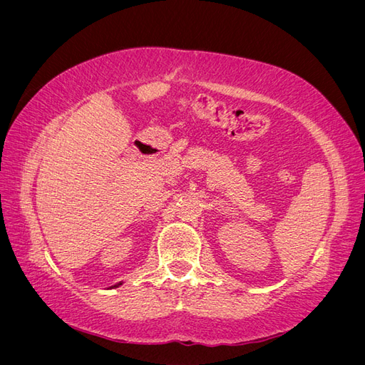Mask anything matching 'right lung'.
Masks as SVG:
<instances>
[{"instance_id": "obj_1", "label": "right lung", "mask_w": 365, "mask_h": 365, "mask_svg": "<svg viewBox=\"0 0 365 365\" xmlns=\"http://www.w3.org/2000/svg\"><path fill=\"white\" fill-rule=\"evenodd\" d=\"M115 286H117V284H115Z\"/></svg>"}]
</instances>
